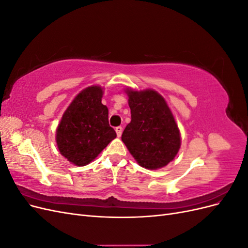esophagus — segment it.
<instances>
[{
    "label": "esophagus",
    "instance_id": "obj_1",
    "mask_svg": "<svg viewBox=\"0 0 248 248\" xmlns=\"http://www.w3.org/2000/svg\"><path fill=\"white\" fill-rule=\"evenodd\" d=\"M115 130H116V132H117V136H118L119 138L122 136V130H123V128H122L121 126H118V127H116Z\"/></svg>",
    "mask_w": 248,
    "mask_h": 248
}]
</instances>
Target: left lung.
Returning <instances> with one entry per match:
<instances>
[{
  "label": "left lung",
  "instance_id": "1",
  "mask_svg": "<svg viewBox=\"0 0 248 248\" xmlns=\"http://www.w3.org/2000/svg\"><path fill=\"white\" fill-rule=\"evenodd\" d=\"M126 93L131 122L122 133L123 142L140 167H166L181 145L179 128L166 100L153 90H127Z\"/></svg>",
  "mask_w": 248,
  "mask_h": 248
}]
</instances>
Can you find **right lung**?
Returning a JSON list of instances; mask_svg holds the SVG:
<instances>
[{
	"label": "right lung",
	"mask_w": 248,
	"mask_h": 248,
	"mask_svg": "<svg viewBox=\"0 0 248 248\" xmlns=\"http://www.w3.org/2000/svg\"><path fill=\"white\" fill-rule=\"evenodd\" d=\"M102 89L89 87L74 98L57 129L60 152L78 167L95 159L117 134L108 124V109L101 103Z\"/></svg>",
	"instance_id": "1"
}]
</instances>
